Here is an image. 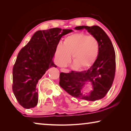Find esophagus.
Segmentation results:
<instances>
[{"instance_id":"34e87169","label":"esophagus","mask_w":131,"mask_h":131,"mask_svg":"<svg viewBox=\"0 0 131 131\" xmlns=\"http://www.w3.org/2000/svg\"><path fill=\"white\" fill-rule=\"evenodd\" d=\"M61 72H65V73H68L69 72V70L67 69H65V68H61Z\"/></svg>"}]
</instances>
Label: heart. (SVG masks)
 Instances as JSON below:
<instances>
[{
    "label": "heart",
    "instance_id": "b5f03b06",
    "mask_svg": "<svg viewBox=\"0 0 131 131\" xmlns=\"http://www.w3.org/2000/svg\"><path fill=\"white\" fill-rule=\"evenodd\" d=\"M99 43L94 36L84 33L71 35L64 40L63 44H58L56 55L61 66L69 62L72 54L73 61L80 69H85L91 66L99 55Z\"/></svg>",
    "mask_w": 131,
    "mask_h": 131
}]
</instances>
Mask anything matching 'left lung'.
I'll return each mask as SVG.
<instances>
[{"instance_id":"8db88e82","label":"left lung","mask_w":131,"mask_h":131,"mask_svg":"<svg viewBox=\"0 0 131 131\" xmlns=\"http://www.w3.org/2000/svg\"><path fill=\"white\" fill-rule=\"evenodd\" d=\"M85 29L97 39L99 55L91 67L82 72H61L59 85L69 94L79 99L94 101L105 96L113 83L116 72V54L109 37L98 26H79L75 29ZM87 82L92 83L93 90L88 95L83 94L82 89Z\"/></svg>"}]
</instances>
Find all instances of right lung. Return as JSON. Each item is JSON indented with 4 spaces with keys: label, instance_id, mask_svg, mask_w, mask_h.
Instances as JSON below:
<instances>
[{
    "label": "right lung",
    "instance_id": "right-lung-1",
    "mask_svg": "<svg viewBox=\"0 0 131 131\" xmlns=\"http://www.w3.org/2000/svg\"><path fill=\"white\" fill-rule=\"evenodd\" d=\"M72 29L55 28L38 30L19 51L13 68L12 89L17 101L25 108L38 103V81L48 69L57 67L52 58L59 40Z\"/></svg>",
    "mask_w": 131,
    "mask_h": 131
}]
</instances>
